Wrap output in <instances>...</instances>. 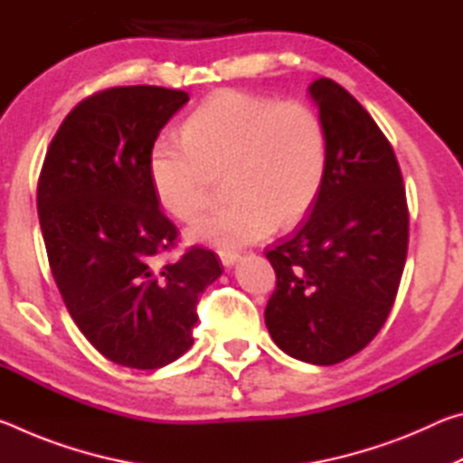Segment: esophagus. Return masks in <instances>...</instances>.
Wrapping results in <instances>:
<instances>
[{
	"mask_svg": "<svg viewBox=\"0 0 463 463\" xmlns=\"http://www.w3.org/2000/svg\"><path fill=\"white\" fill-rule=\"evenodd\" d=\"M218 257H221L224 268H232V265L241 260L237 250H218Z\"/></svg>",
	"mask_w": 463,
	"mask_h": 463,
	"instance_id": "34e87169",
	"label": "esophagus"
}]
</instances>
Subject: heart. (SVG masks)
<instances>
[{
    "label": "heart",
    "instance_id": "obj_1",
    "mask_svg": "<svg viewBox=\"0 0 463 463\" xmlns=\"http://www.w3.org/2000/svg\"><path fill=\"white\" fill-rule=\"evenodd\" d=\"M182 143L156 138L146 155L153 192L169 214L198 218L208 175L226 171L232 198L195 222L187 237L222 249L250 245L276 226L302 221L323 190L328 140L323 118L304 101L222 90L187 116Z\"/></svg>",
    "mask_w": 463,
    "mask_h": 463
}]
</instances>
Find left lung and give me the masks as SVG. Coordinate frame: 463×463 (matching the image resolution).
Here are the masks:
<instances>
[{"mask_svg":"<svg viewBox=\"0 0 463 463\" xmlns=\"http://www.w3.org/2000/svg\"><path fill=\"white\" fill-rule=\"evenodd\" d=\"M308 91L326 130V175L310 214L265 253L278 278L265 325L288 355L333 365L386 323L409 250V206L394 148L367 109L326 77Z\"/></svg>","mask_w":463,"mask_h":463,"instance_id":"1","label":"left lung"}]
</instances>
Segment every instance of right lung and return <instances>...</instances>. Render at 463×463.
<instances>
[{"label": "right lung", "instance_id": "obj_1", "mask_svg": "<svg viewBox=\"0 0 463 463\" xmlns=\"http://www.w3.org/2000/svg\"><path fill=\"white\" fill-rule=\"evenodd\" d=\"M182 90L128 85L80 101L57 130L38 177V218L69 315L109 362L159 370L194 345L198 298L222 273L218 255L175 247L146 155L179 108Z\"/></svg>", "mask_w": 463, "mask_h": 463}]
</instances>
